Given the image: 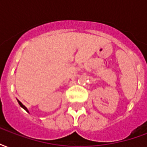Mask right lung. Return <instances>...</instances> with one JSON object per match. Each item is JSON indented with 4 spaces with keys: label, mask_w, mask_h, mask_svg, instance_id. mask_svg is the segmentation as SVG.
I'll use <instances>...</instances> for the list:
<instances>
[{
    "label": "right lung",
    "mask_w": 147,
    "mask_h": 147,
    "mask_svg": "<svg viewBox=\"0 0 147 147\" xmlns=\"http://www.w3.org/2000/svg\"><path fill=\"white\" fill-rule=\"evenodd\" d=\"M18 102H19V104H20V105L22 108H24V109H25V110L27 111V112H28V110H27V109L26 108V107H25V106H24V105H23V104H22V103H21V102H20V101H19V100H18Z\"/></svg>",
    "instance_id": "right-lung-1"
}]
</instances>
